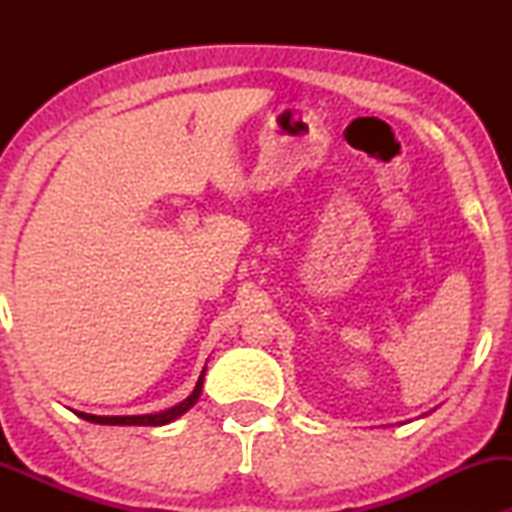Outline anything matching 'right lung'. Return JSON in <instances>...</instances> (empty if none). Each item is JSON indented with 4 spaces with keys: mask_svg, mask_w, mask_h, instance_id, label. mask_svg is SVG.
Listing matches in <instances>:
<instances>
[{
    "mask_svg": "<svg viewBox=\"0 0 512 512\" xmlns=\"http://www.w3.org/2000/svg\"><path fill=\"white\" fill-rule=\"evenodd\" d=\"M202 377H205V370H202L198 384H195L193 394L186 398V401H181L179 405H174V408L165 410V412H158V415H135V417H97V415H86V412H76L81 419H86V422H95V424H111V426H163V424H170L172 419H177L184 415L188 408H193L195 401H198L200 391H202Z\"/></svg>",
    "mask_w": 512,
    "mask_h": 512,
    "instance_id": "obj_1",
    "label": "right lung"
}]
</instances>
